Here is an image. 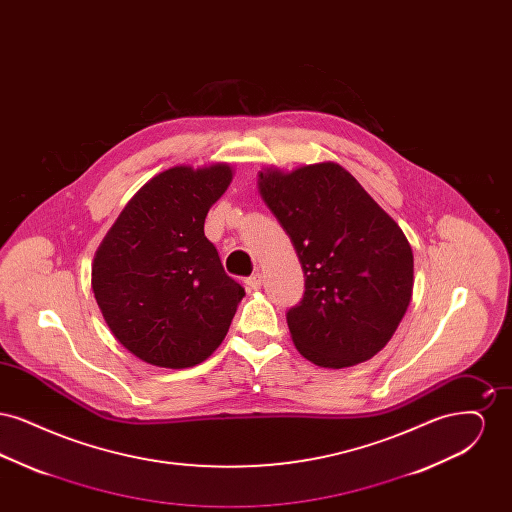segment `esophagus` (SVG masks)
Here are the masks:
<instances>
[{"mask_svg":"<svg viewBox=\"0 0 512 512\" xmlns=\"http://www.w3.org/2000/svg\"><path fill=\"white\" fill-rule=\"evenodd\" d=\"M261 284H263V276H261L259 272H255V274H251L249 278H245V286H247V290H249V292L259 290V288H261Z\"/></svg>","mask_w":512,"mask_h":512,"instance_id":"34e87169","label":"esophagus"}]
</instances>
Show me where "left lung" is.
I'll use <instances>...</instances> for the list:
<instances>
[{
	"label": "left lung",
	"mask_w": 512,
	"mask_h": 512,
	"mask_svg": "<svg viewBox=\"0 0 512 512\" xmlns=\"http://www.w3.org/2000/svg\"><path fill=\"white\" fill-rule=\"evenodd\" d=\"M259 194L292 240L305 293L288 311L297 351L324 368L372 359L413 297V249L399 224L340 167H268Z\"/></svg>",
	"instance_id": "1"
}]
</instances>
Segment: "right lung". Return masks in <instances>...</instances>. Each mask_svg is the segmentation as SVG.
<instances>
[{
  "mask_svg": "<svg viewBox=\"0 0 512 512\" xmlns=\"http://www.w3.org/2000/svg\"><path fill=\"white\" fill-rule=\"evenodd\" d=\"M234 171L226 163L159 172L99 244L92 290L113 336L147 365L188 368L219 347L244 288L203 224Z\"/></svg>",
  "mask_w": 512,
  "mask_h": 512,
  "instance_id": "obj_1",
  "label": "right lung"
}]
</instances>
